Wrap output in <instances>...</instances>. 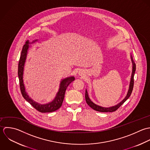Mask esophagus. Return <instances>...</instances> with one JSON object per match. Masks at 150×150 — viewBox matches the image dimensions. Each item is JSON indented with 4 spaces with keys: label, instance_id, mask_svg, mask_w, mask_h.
<instances>
[{
    "label": "esophagus",
    "instance_id": "34e87169",
    "mask_svg": "<svg viewBox=\"0 0 150 150\" xmlns=\"http://www.w3.org/2000/svg\"><path fill=\"white\" fill-rule=\"evenodd\" d=\"M79 74H80V75H82V72H79Z\"/></svg>",
    "mask_w": 150,
    "mask_h": 150
}]
</instances>
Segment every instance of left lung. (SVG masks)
<instances>
[{
	"label": "left lung",
	"mask_w": 150,
	"mask_h": 150,
	"mask_svg": "<svg viewBox=\"0 0 150 150\" xmlns=\"http://www.w3.org/2000/svg\"><path fill=\"white\" fill-rule=\"evenodd\" d=\"M131 59H132V64H133V69H132V77H131V80H130V86H129V89L128 90L127 94L126 95V96L125 97V98L120 103L118 104H117L115 106H113L111 107H108V108H105V107H100L99 105H97L96 104H95L94 103H93L89 98V96H88V91L86 90V93H85V99H86V101L87 103V104L90 106L91 108H93V110L97 111H99V112H114L115 111L117 110H118L120 107L127 100V99L130 96L132 90L133 89V85H134V75L135 73V71H136V64H134L133 58L131 56Z\"/></svg>",
	"instance_id": "1"
}]
</instances>
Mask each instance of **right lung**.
I'll return each instance as SVG.
<instances>
[{
    "label": "right lung",
    "instance_id": "1",
    "mask_svg": "<svg viewBox=\"0 0 150 150\" xmlns=\"http://www.w3.org/2000/svg\"><path fill=\"white\" fill-rule=\"evenodd\" d=\"M37 40H34L32 43L36 42ZM30 43L28 40H27L25 43V44L24 45L23 47V50L21 52V56L18 62V75L19 78V82H20V87L21 94L23 96V97L31 104L37 111H39L40 112H51L56 111L57 110L59 109L61 106L62 105L64 98V95L66 89L68 87V86L75 80V78L74 76L67 78L61 82L60 83V89L59 92L57 93L56 97L54 99L53 101L51 103H49L46 104H39L37 103L36 102L34 101L31 99L30 97H29V96L27 94L25 90V87L23 83V71H24V64L27 57V52L28 50V48L30 47L29 44Z\"/></svg>",
    "mask_w": 150,
    "mask_h": 150
}]
</instances>
